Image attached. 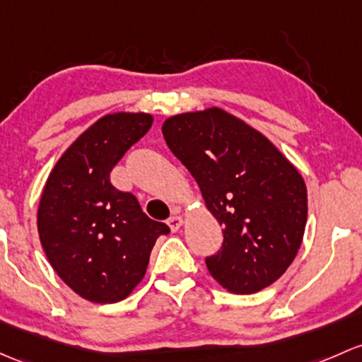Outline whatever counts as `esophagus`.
<instances>
[{"mask_svg":"<svg viewBox=\"0 0 362 362\" xmlns=\"http://www.w3.org/2000/svg\"><path fill=\"white\" fill-rule=\"evenodd\" d=\"M182 226H184V218H182L180 215H173L168 218V227L171 229V232H177Z\"/></svg>","mask_w":362,"mask_h":362,"instance_id":"1","label":"esophagus"}]
</instances>
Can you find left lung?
Here are the masks:
<instances>
[{
    "instance_id": "obj_1",
    "label": "left lung",
    "mask_w": 362,
    "mask_h": 362,
    "mask_svg": "<svg viewBox=\"0 0 362 362\" xmlns=\"http://www.w3.org/2000/svg\"><path fill=\"white\" fill-rule=\"evenodd\" d=\"M161 130L222 226V248L206 258L213 279L239 295L271 286L302 245V175L267 136L220 107L171 116Z\"/></svg>"
}]
</instances>
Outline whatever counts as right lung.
I'll list each match as a JSON object with an SVG mask.
<instances>
[{
    "label": "right lung",
    "instance_id": "1",
    "mask_svg": "<svg viewBox=\"0 0 362 362\" xmlns=\"http://www.w3.org/2000/svg\"><path fill=\"white\" fill-rule=\"evenodd\" d=\"M152 121L146 112L105 114L60 156L41 194L37 232L48 262L93 303L127 298L146 276L156 239L170 232L109 177Z\"/></svg>",
    "mask_w": 362,
    "mask_h": 362
}]
</instances>
